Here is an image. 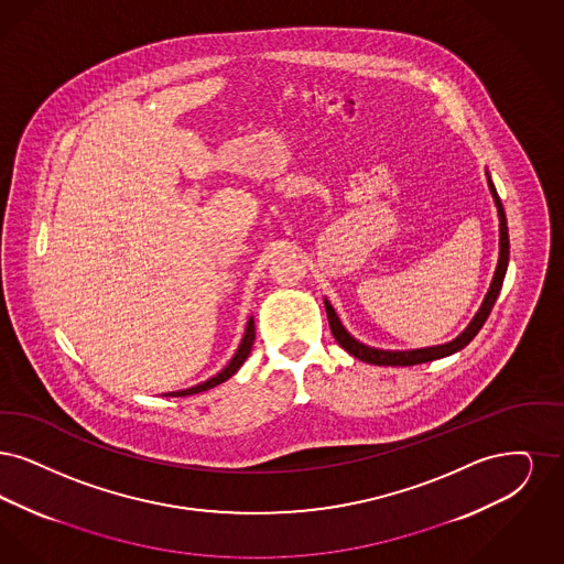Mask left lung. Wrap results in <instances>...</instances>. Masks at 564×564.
Wrapping results in <instances>:
<instances>
[{
	"mask_svg": "<svg viewBox=\"0 0 564 564\" xmlns=\"http://www.w3.org/2000/svg\"><path fill=\"white\" fill-rule=\"evenodd\" d=\"M487 183H489L490 196L495 199L497 206V217H499V259H497V268L490 280L489 291L485 294V301L480 305V310L476 312V316L467 324L466 330L462 335H457L453 341L442 345H432V347H421V349H404V351H393V349H377L370 345L360 344L356 337H351L347 333L341 319L337 316L335 307L330 305L328 299H324V307H326V316L328 324L333 330V337L337 339V344L344 347L345 351L362 362L368 365H377V367H413V365H423V362H432V360H441L451 354H457L459 349H464L482 328V324L489 318L490 310L499 296L506 271H508V261H510V236H508V220H506V210L503 204L497 196V189L490 181L489 171H487Z\"/></svg>",
	"mask_w": 564,
	"mask_h": 564,
	"instance_id": "left-lung-1",
	"label": "left lung"
}]
</instances>
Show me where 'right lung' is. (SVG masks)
<instances>
[{"instance_id": "1", "label": "right lung", "mask_w": 564, "mask_h": 564, "mask_svg": "<svg viewBox=\"0 0 564 564\" xmlns=\"http://www.w3.org/2000/svg\"><path fill=\"white\" fill-rule=\"evenodd\" d=\"M252 344H254V319L250 316L248 322H246L245 337H242V341L238 345L234 358L227 362V367L219 370L215 377H210V379L197 383L194 388L178 390V392H166L162 393V395H174V398H176V395H192V393L206 392V390H210V388H217L223 381H227L229 377H234V375L240 370V367L246 362V358H248V354H250V349H252Z\"/></svg>"}]
</instances>
